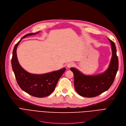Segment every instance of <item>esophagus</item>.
Here are the masks:
<instances>
[{
	"label": "esophagus",
	"mask_w": 126,
	"mask_h": 126,
	"mask_svg": "<svg viewBox=\"0 0 126 126\" xmlns=\"http://www.w3.org/2000/svg\"><path fill=\"white\" fill-rule=\"evenodd\" d=\"M74 66V64L73 63H69L67 64V67L68 68H70L71 67H73Z\"/></svg>",
	"instance_id": "34e87169"
}]
</instances>
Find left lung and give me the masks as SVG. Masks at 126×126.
<instances>
[{"label":"left lung","mask_w":126,"mask_h":126,"mask_svg":"<svg viewBox=\"0 0 126 126\" xmlns=\"http://www.w3.org/2000/svg\"><path fill=\"white\" fill-rule=\"evenodd\" d=\"M111 43L112 57L108 68L103 73L86 75L75 67L70 70L74 75L75 88L81 96L92 97L107 91L113 83L118 68V60L115 43L108 39Z\"/></svg>","instance_id":"obj_1"}]
</instances>
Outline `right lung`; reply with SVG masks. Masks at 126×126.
Listing matches in <instances>:
<instances>
[{
    "label": "right lung",
    "instance_id": "right-lung-1",
    "mask_svg": "<svg viewBox=\"0 0 126 126\" xmlns=\"http://www.w3.org/2000/svg\"><path fill=\"white\" fill-rule=\"evenodd\" d=\"M40 32L30 33L24 36L15 45L11 60L12 66L17 82L21 89L26 93L37 97L50 95L56 88V85L66 70L65 67L44 74H32L26 71L20 65L16 50L22 39L28 36L35 35Z\"/></svg>",
    "mask_w": 126,
    "mask_h": 126
}]
</instances>
